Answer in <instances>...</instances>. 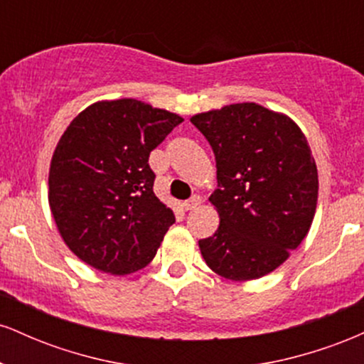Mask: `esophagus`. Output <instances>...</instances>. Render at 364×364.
<instances>
[{
  "instance_id": "34e87169",
  "label": "esophagus",
  "mask_w": 364,
  "mask_h": 364,
  "mask_svg": "<svg viewBox=\"0 0 364 364\" xmlns=\"http://www.w3.org/2000/svg\"><path fill=\"white\" fill-rule=\"evenodd\" d=\"M202 203V196L200 195H193L190 200H186L185 203H183V207H185V210H193Z\"/></svg>"
}]
</instances>
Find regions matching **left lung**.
Returning <instances> with one entry per match:
<instances>
[{
    "mask_svg": "<svg viewBox=\"0 0 364 364\" xmlns=\"http://www.w3.org/2000/svg\"><path fill=\"white\" fill-rule=\"evenodd\" d=\"M215 154L210 195L219 229L200 240L203 260L231 281H252L282 265L310 231L318 173L306 136L286 114L255 102L190 119Z\"/></svg>",
    "mask_w": 364,
    "mask_h": 364,
    "instance_id": "1",
    "label": "left lung"
}]
</instances>
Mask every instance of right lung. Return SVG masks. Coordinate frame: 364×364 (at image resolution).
<instances>
[{
	"mask_svg": "<svg viewBox=\"0 0 364 364\" xmlns=\"http://www.w3.org/2000/svg\"><path fill=\"white\" fill-rule=\"evenodd\" d=\"M181 116L136 99L95 102L58 141L49 169V207L80 260L106 274L144 269L174 214L154 193L149 156Z\"/></svg>",
	"mask_w": 364,
	"mask_h": 364,
	"instance_id": "add662e5",
	"label": "right lung"
}]
</instances>
